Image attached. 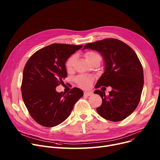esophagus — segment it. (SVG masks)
<instances>
[{"mask_svg":"<svg viewBox=\"0 0 160 160\" xmlns=\"http://www.w3.org/2000/svg\"><path fill=\"white\" fill-rule=\"evenodd\" d=\"M83 94H84L85 96H87V97H89V96H91L93 94V93L92 91H84V93H83Z\"/></svg>","mask_w":160,"mask_h":160,"instance_id":"1","label":"esophagus"}]
</instances>
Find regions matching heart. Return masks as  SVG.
<instances>
[{
  "mask_svg": "<svg viewBox=\"0 0 160 160\" xmlns=\"http://www.w3.org/2000/svg\"><path fill=\"white\" fill-rule=\"evenodd\" d=\"M99 56L98 54L94 52H88L86 55V60L88 62L92 59L94 58L96 56ZM76 60V56L74 55L71 56L65 63V67L67 71H71L72 69V67L74 63V61ZM93 78L90 76L87 75H80L78 77L76 78V82L78 84L79 86H80L82 88H88L91 86L92 82H93Z\"/></svg>",
  "mask_w": 160,
  "mask_h": 160,
  "instance_id": "obj_1",
  "label": "heart"
}]
</instances>
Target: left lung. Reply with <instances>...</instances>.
Returning <instances> with one entry per match:
<instances>
[{"instance_id": "8db88e82", "label": "left lung", "mask_w": 160, "mask_h": 160, "mask_svg": "<svg viewBox=\"0 0 160 160\" xmlns=\"http://www.w3.org/2000/svg\"><path fill=\"white\" fill-rule=\"evenodd\" d=\"M86 48L98 52L105 63L104 72L95 88H112L108 96L104 91H94L102 99L97 113L113 122L126 119L138 106L144 84L143 70L137 54L124 42L113 38L88 43L83 48Z\"/></svg>"}]
</instances>
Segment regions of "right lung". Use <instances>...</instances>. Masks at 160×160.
Here are the masks:
<instances>
[{"mask_svg":"<svg viewBox=\"0 0 160 160\" xmlns=\"http://www.w3.org/2000/svg\"><path fill=\"white\" fill-rule=\"evenodd\" d=\"M83 45L54 43L33 54L24 66L22 97L31 117L45 127H53L70 115L74 104L83 97L82 90L74 88L58 93L56 88L67 76L65 63Z\"/></svg>","mask_w":160,"mask_h":160,"instance_id":"1","label":"right lung"}]
</instances>
